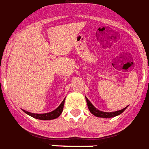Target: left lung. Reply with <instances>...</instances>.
<instances>
[{
    "label": "left lung",
    "mask_w": 149,
    "mask_h": 149,
    "mask_svg": "<svg viewBox=\"0 0 149 149\" xmlns=\"http://www.w3.org/2000/svg\"><path fill=\"white\" fill-rule=\"evenodd\" d=\"M86 103H87V106L89 110L91 111V113L92 114H94L95 117H97V118H113V117H116L118 115H120V113H122L125 109H126L128 106H126L125 108H124L122 109H120V110H118V111L115 112H103L101 111L99 109H97L96 107H94V105L88 100V98L86 97Z\"/></svg>",
    "instance_id": "left-lung-1"
}]
</instances>
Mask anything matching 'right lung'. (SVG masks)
I'll use <instances>...</instances> for the list:
<instances>
[{"instance_id":"right-lung-1","label":"right lung","mask_w":149,"mask_h":149,"mask_svg":"<svg viewBox=\"0 0 149 149\" xmlns=\"http://www.w3.org/2000/svg\"><path fill=\"white\" fill-rule=\"evenodd\" d=\"M64 102H65V99L62 102V103L59 105V106L52 112H49V113H30V112L26 111V110H24L23 111L25 113H27L29 116H31L32 118H36V119H39V120H53V119H55L58 117L60 116V114L62 113V112L63 110V106H64Z\"/></svg>"}]
</instances>
